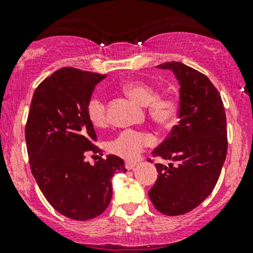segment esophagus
<instances>
[{
    "instance_id": "1",
    "label": "esophagus",
    "mask_w": 253,
    "mask_h": 253,
    "mask_svg": "<svg viewBox=\"0 0 253 253\" xmlns=\"http://www.w3.org/2000/svg\"><path fill=\"white\" fill-rule=\"evenodd\" d=\"M136 163H128L127 162L126 163V165H125V167H126V169L127 170H133L134 169V167H136Z\"/></svg>"
}]
</instances>
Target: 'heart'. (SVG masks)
<instances>
[{
  "mask_svg": "<svg viewBox=\"0 0 253 253\" xmlns=\"http://www.w3.org/2000/svg\"><path fill=\"white\" fill-rule=\"evenodd\" d=\"M124 91L139 105H149V114L157 124L171 126L177 120L178 101L171 95L158 96L154 86L139 81L127 82ZM86 114L95 127H103L106 124L105 103L100 96H93L86 105ZM154 138L150 134L134 129L120 132L108 144V150L125 160H134L141 155L145 147L152 145Z\"/></svg>",
  "mask_w": 253,
  "mask_h": 253,
  "instance_id": "obj_1",
  "label": "heart"
}]
</instances>
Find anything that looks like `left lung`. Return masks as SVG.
I'll return each instance as SVG.
<instances>
[{
  "instance_id": "8db88e82",
  "label": "left lung",
  "mask_w": 253,
  "mask_h": 253,
  "mask_svg": "<svg viewBox=\"0 0 253 253\" xmlns=\"http://www.w3.org/2000/svg\"><path fill=\"white\" fill-rule=\"evenodd\" d=\"M157 67L177 79L180 121L152 152L174 164H155L158 180L148 196L160 213L181 215L200 206L218 181L228 150L226 116L218 90L203 73L181 62Z\"/></svg>"
}]
</instances>
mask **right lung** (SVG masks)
<instances>
[{"label": "right lung", "instance_id": "1", "mask_svg": "<svg viewBox=\"0 0 253 253\" xmlns=\"http://www.w3.org/2000/svg\"><path fill=\"white\" fill-rule=\"evenodd\" d=\"M105 77L61 68L35 89L28 115L25 142L33 176L48 203L73 220L100 215L110 205L112 176L127 171L114 154L94 165L85 162L88 152H101L94 145L96 133L86 105Z\"/></svg>", "mask_w": 253, "mask_h": 253}]
</instances>
